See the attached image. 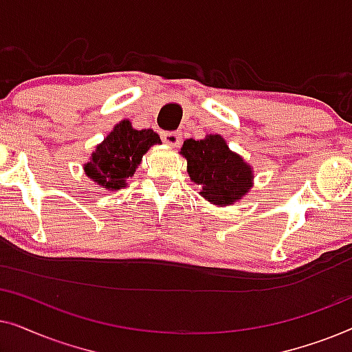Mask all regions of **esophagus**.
I'll list each match as a JSON object with an SVG mask.
<instances>
[{
    "instance_id": "esophagus-1",
    "label": "esophagus",
    "mask_w": 352,
    "mask_h": 352,
    "mask_svg": "<svg viewBox=\"0 0 352 352\" xmlns=\"http://www.w3.org/2000/svg\"><path fill=\"white\" fill-rule=\"evenodd\" d=\"M162 139L168 144V146H173V147H177L181 144V134L176 131H163Z\"/></svg>"
}]
</instances>
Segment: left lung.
I'll use <instances>...</instances> for the list:
<instances>
[{
	"label": "left lung",
	"mask_w": 352,
	"mask_h": 352,
	"mask_svg": "<svg viewBox=\"0 0 352 352\" xmlns=\"http://www.w3.org/2000/svg\"><path fill=\"white\" fill-rule=\"evenodd\" d=\"M181 155L187 160L190 181L200 186V195L211 204L228 206L252 189V166L230 151L219 134H210L200 141L186 139Z\"/></svg>",
	"instance_id": "left-lung-1"
}]
</instances>
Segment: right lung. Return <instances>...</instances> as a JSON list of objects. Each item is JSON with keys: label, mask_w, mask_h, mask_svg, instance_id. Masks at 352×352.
I'll return each mask as SVG.
<instances>
[{"label": "right lung", "mask_w": 352, "mask_h": 352, "mask_svg": "<svg viewBox=\"0 0 352 352\" xmlns=\"http://www.w3.org/2000/svg\"><path fill=\"white\" fill-rule=\"evenodd\" d=\"M160 142L153 129L139 131L129 120H123L91 153V160L85 163L86 176L107 190L122 189L128 177L136 173L144 153Z\"/></svg>", "instance_id": "1"}]
</instances>
